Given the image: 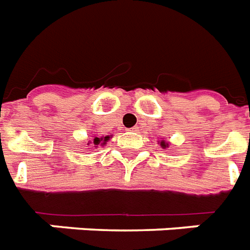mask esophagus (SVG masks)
<instances>
[{"mask_svg": "<svg viewBox=\"0 0 250 250\" xmlns=\"http://www.w3.org/2000/svg\"><path fill=\"white\" fill-rule=\"evenodd\" d=\"M129 131H132V132H137V131H139V127H132V128H129Z\"/></svg>", "mask_w": 250, "mask_h": 250, "instance_id": "1", "label": "esophagus"}]
</instances>
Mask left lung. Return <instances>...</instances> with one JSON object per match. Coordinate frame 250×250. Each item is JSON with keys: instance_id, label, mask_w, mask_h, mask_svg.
I'll use <instances>...</instances> for the list:
<instances>
[{"instance_id": "obj_1", "label": "left lung", "mask_w": 250, "mask_h": 250, "mask_svg": "<svg viewBox=\"0 0 250 250\" xmlns=\"http://www.w3.org/2000/svg\"><path fill=\"white\" fill-rule=\"evenodd\" d=\"M161 143V148H164V149H166V148H168V143H166V141L165 140H161V141H158V144H160Z\"/></svg>"}]
</instances>
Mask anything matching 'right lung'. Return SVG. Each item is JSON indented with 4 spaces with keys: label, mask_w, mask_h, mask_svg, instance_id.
Instances as JSON below:
<instances>
[{
    "label": "right lung",
    "mask_w": 250,
    "mask_h": 250,
    "mask_svg": "<svg viewBox=\"0 0 250 250\" xmlns=\"http://www.w3.org/2000/svg\"><path fill=\"white\" fill-rule=\"evenodd\" d=\"M113 135H107V136H97V135H92L90 139H88V144L89 146H94V148H98V145H105L107 141L110 140V137Z\"/></svg>",
    "instance_id": "add662e5"
}]
</instances>
